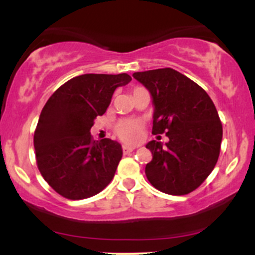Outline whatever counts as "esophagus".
Masks as SVG:
<instances>
[{
  "label": "esophagus",
  "mask_w": 255,
  "mask_h": 255,
  "mask_svg": "<svg viewBox=\"0 0 255 255\" xmlns=\"http://www.w3.org/2000/svg\"><path fill=\"white\" fill-rule=\"evenodd\" d=\"M134 149H135L134 146H129V145H123L122 146V150H123V153H125V154L130 153V151H133Z\"/></svg>",
  "instance_id": "obj_1"
}]
</instances>
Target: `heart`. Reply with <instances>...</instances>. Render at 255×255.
I'll return each mask as SVG.
<instances>
[{
  "instance_id": "obj_1",
  "label": "heart",
  "mask_w": 255,
  "mask_h": 255,
  "mask_svg": "<svg viewBox=\"0 0 255 255\" xmlns=\"http://www.w3.org/2000/svg\"><path fill=\"white\" fill-rule=\"evenodd\" d=\"M115 132L123 142L138 143L144 137V123L140 120H122L115 126Z\"/></svg>"
}]
</instances>
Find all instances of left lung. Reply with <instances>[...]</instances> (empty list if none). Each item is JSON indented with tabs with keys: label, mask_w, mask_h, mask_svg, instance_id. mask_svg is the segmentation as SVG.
I'll return each instance as SVG.
<instances>
[{
	"label": "left lung",
	"mask_w": 255,
	"mask_h": 255,
	"mask_svg": "<svg viewBox=\"0 0 255 255\" xmlns=\"http://www.w3.org/2000/svg\"><path fill=\"white\" fill-rule=\"evenodd\" d=\"M153 97V134L165 133L163 145L151 140L145 166L149 182L169 195H186L196 190L218 160L222 123L217 110L201 86L170 68L134 73Z\"/></svg>",
	"instance_id": "left-lung-1"
}]
</instances>
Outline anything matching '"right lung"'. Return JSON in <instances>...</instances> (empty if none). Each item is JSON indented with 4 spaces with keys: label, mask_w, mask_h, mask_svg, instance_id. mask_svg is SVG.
<instances>
[{
    "label": "right lung",
    "mask_w": 255,
    "mask_h": 255,
    "mask_svg": "<svg viewBox=\"0 0 255 255\" xmlns=\"http://www.w3.org/2000/svg\"><path fill=\"white\" fill-rule=\"evenodd\" d=\"M128 74H85L61 85L47 101L34 132L35 160L49 186L69 200L101 192L111 182L122 146L105 138L94 140V120L111 104Z\"/></svg>",
    "instance_id": "right-lung-1"
}]
</instances>
